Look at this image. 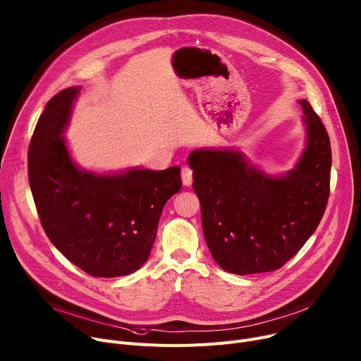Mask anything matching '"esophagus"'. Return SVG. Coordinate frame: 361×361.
Masks as SVG:
<instances>
[{
  "instance_id": "1",
  "label": "esophagus",
  "mask_w": 361,
  "mask_h": 361,
  "mask_svg": "<svg viewBox=\"0 0 361 361\" xmlns=\"http://www.w3.org/2000/svg\"><path fill=\"white\" fill-rule=\"evenodd\" d=\"M181 178H183L184 185H190L191 183H193V171H191V168H188V166L181 168Z\"/></svg>"
}]
</instances>
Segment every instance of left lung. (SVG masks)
Returning <instances> with one entry per match:
<instances>
[{
  "mask_svg": "<svg viewBox=\"0 0 361 361\" xmlns=\"http://www.w3.org/2000/svg\"><path fill=\"white\" fill-rule=\"evenodd\" d=\"M306 149L283 177H270L231 149H197L188 157L202 206L206 244L233 274L274 271L318 228L329 197L331 143L319 116L300 102Z\"/></svg>",
  "mask_w": 361,
  "mask_h": 361,
  "instance_id": "left-lung-1",
  "label": "left lung"
}]
</instances>
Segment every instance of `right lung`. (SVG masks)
Here are the masks:
<instances>
[{
  "instance_id": "add662e5",
  "label": "right lung",
  "mask_w": 361,
  "mask_h": 361,
  "mask_svg": "<svg viewBox=\"0 0 361 361\" xmlns=\"http://www.w3.org/2000/svg\"><path fill=\"white\" fill-rule=\"evenodd\" d=\"M80 87L47 102L29 145V183L51 243L92 277L136 271L151 254L162 209L181 188L180 166L120 174L82 171L62 136Z\"/></svg>"
}]
</instances>
